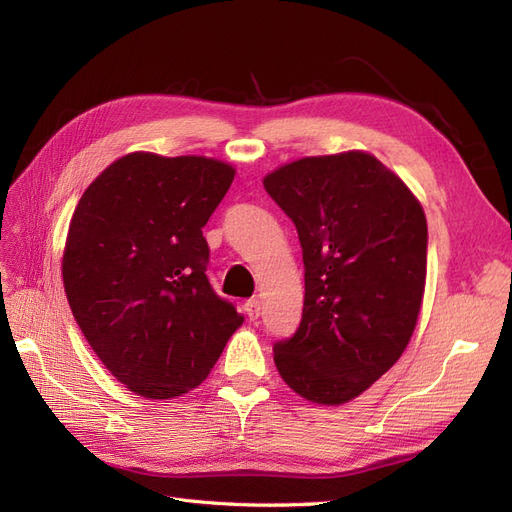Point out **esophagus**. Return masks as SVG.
<instances>
[{"instance_id":"1","label":"esophagus","mask_w":512,"mask_h":512,"mask_svg":"<svg viewBox=\"0 0 512 512\" xmlns=\"http://www.w3.org/2000/svg\"><path fill=\"white\" fill-rule=\"evenodd\" d=\"M243 309H245V314L250 316V320H256L260 316V301L258 299H247Z\"/></svg>"}]
</instances>
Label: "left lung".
I'll return each instance as SVG.
<instances>
[{"label":"left lung","mask_w":512,"mask_h":512,"mask_svg":"<svg viewBox=\"0 0 512 512\" xmlns=\"http://www.w3.org/2000/svg\"><path fill=\"white\" fill-rule=\"evenodd\" d=\"M262 183L297 226L305 267L301 324L273 344L275 367L314 404H346L414 333L427 275L423 207L363 151L303 158Z\"/></svg>","instance_id":"left-lung-1"}]
</instances>
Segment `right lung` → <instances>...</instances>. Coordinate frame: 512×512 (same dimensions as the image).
Instances as JSON below:
<instances>
[{
    "label": "right lung",
    "instance_id": "1",
    "mask_svg": "<svg viewBox=\"0 0 512 512\" xmlns=\"http://www.w3.org/2000/svg\"><path fill=\"white\" fill-rule=\"evenodd\" d=\"M235 168L130 153L89 185L68 228L64 288L89 346L130 391L170 399L203 382L243 316L207 277L203 226Z\"/></svg>",
    "mask_w": 512,
    "mask_h": 512
}]
</instances>
